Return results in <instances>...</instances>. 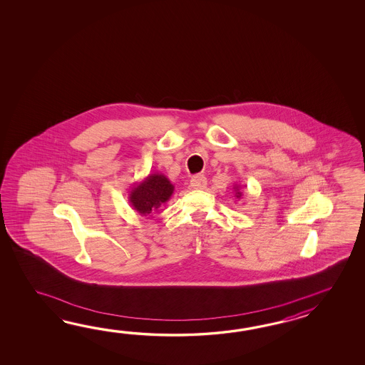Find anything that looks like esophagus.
<instances>
[{"label":"esophagus","instance_id":"1","mask_svg":"<svg viewBox=\"0 0 365 365\" xmlns=\"http://www.w3.org/2000/svg\"><path fill=\"white\" fill-rule=\"evenodd\" d=\"M190 185L193 189L202 190L207 185V179L203 175H197V176H194L193 179L190 180Z\"/></svg>","mask_w":365,"mask_h":365}]
</instances>
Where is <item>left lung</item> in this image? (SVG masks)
Masks as SVG:
<instances>
[{"label": "left lung", "instance_id": "1", "mask_svg": "<svg viewBox=\"0 0 365 365\" xmlns=\"http://www.w3.org/2000/svg\"><path fill=\"white\" fill-rule=\"evenodd\" d=\"M233 189H235V194H236V198H239L240 200L241 197H242V193L240 192V185H235L233 186Z\"/></svg>", "mask_w": 365, "mask_h": 365}]
</instances>
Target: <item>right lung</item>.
I'll use <instances>...</instances> for the list:
<instances>
[{
  "mask_svg": "<svg viewBox=\"0 0 365 365\" xmlns=\"http://www.w3.org/2000/svg\"><path fill=\"white\" fill-rule=\"evenodd\" d=\"M175 186L170 179L159 172L150 173L140 182H135L129 192V203L140 217H153L159 207L170 201Z\"/></svg>",
  "mask_w": 365,
  "mask_h": 365,
  "instance_id": "1",
  "label": "right lung"
}]
</instances>
